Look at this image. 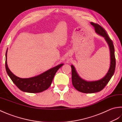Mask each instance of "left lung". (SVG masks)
I'll list each match as a JSON object with an SVG mask.
<instances>
[{
    "label": "left lung",
    "mask_w": 122,
    "mask_h": 122,
    "mask_svg": "<svg viewBox=\"0 0 122 122\" xmlns=\"http://www.w3.org/2000/svg\"><path fill=\"white\" fill-rule=\"evenodd\" d=\"M91 24L95 28L96 33L104 37L107 43L110 51L111 64L107 73L103 78L99 79L98 81H86L81 78L76 72L74 66L71 65L72 84L77 90L84 93H94L98 92L102 90L114 75L116 65L115 50H114V47L112 41L108 36L105 30L102 27H101L99 25L93 23V22H91Z\"/></svg>",
    "instance_id": "8db88e82"
}]
</instances>
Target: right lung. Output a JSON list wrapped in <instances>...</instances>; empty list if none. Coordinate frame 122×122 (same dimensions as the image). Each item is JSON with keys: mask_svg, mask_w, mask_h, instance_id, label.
Masks as SVG:
<instances>
[{"mask_svg": "<svg viewBox=\"0 0 122 122\" xmlns=\"http://www.w3.org/2000/svg\"><path fill=\"white\" fill-rule=\"evenodd\" d=\"M7 53H6V70L9 77L20 90L25 92L37 93L42 92L48 89L53 81L56 73L63 64H59L40 75L29 78H21L15 76L10 71L7 61Z\"/></svg>", "mask_w": 122, "mask_h": 122, "instance_id": "add662e5", "label": "right lung"}]
</instances>
